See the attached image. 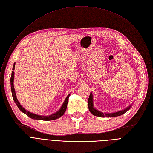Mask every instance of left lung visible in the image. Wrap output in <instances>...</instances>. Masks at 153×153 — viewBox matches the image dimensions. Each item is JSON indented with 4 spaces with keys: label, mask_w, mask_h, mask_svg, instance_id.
<instances>
[{
    "label": "left lung",
    "mask_w": 153,
    "mask_h": 153,
    "mask_svg": "<svg viewBox=\"0 0 153 153\" xmlns=\"http://www.w3.org/2000/svg\"><path fill=\"white\" fill-rule=\"evenodd\" d=\"M131 106H132V105L129 106L126 109H124L123 110H121V111H119L117 112H114V113H103V112H101L100 111H98L97 110H96V109L94 108L93 103V94H92L91 92L90 93V97L88 98V108H89L90 111L94 116H99V117H114V116H121L124 113H125L126 111H128L131 108Z\"/></svg>",
    "instance_id": "obj_1"
}]
</instances>
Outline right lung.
Wrapping results in <instances>:
<instances>
[{
	"mask_svg": "<svg viewBox=\"0 0 153 153\" xmlns=\"http://www.w3.org/2000/svg\"><path fill=\"white\" fill-rule=\"evenodd\" d=\"M15 65H16V63L13 64V68H12L13 70H14V69H15ZM13 79H14V71H12L11 78H10V85H11V91H12L13 99L14 101H15V103L17 105V106H18V108H19V110L22 112H23L26 115H27L29 118H30L33 119V120H43V121H50V120H56V119L59 118L60 117H61L62 116H63L64 114V113L65 112V111H66V110H67V104H68V98L70 97V94H69L68 95L67 97V98H66V99H65V100L64 101V103H63L62 107L60 108V110L58 111L57 112H56V113H53L52 114H50L49 116L38 115V114L32 113H31L30 111L26 110L25 108H24L22 106H21V105L19 102V101H18V100L17 98L16 91H15V89H14Z\"/></svg>",
	"mask_w": 153,
	"mask_h": 153,
	"instance_id": "right-lung-1",
	"label": "right lung"
}]
</instances>
